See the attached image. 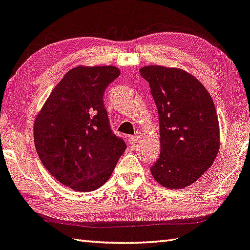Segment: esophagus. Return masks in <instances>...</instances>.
<instances>
[{"label": "esophagus", "instance_id": "34e87169", "mask_svg": "<svg viewBox=\"0 0 250 250\" xmlns=\"http://www.w3.org/2000/svg\"><path fill=\"white\" fill-rule=\"evenodd\" d=\"M139 140V135L135 134V135H130V137L128 138V141L130 142V144H135L138 142Z\"/></svg>", "mask_w": 250, "mask_h": 250}]
</instances>
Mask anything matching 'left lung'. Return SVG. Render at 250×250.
<instances>
[{"label": "left lung", "instance_id": "1", "mask_svg": "<svg viewBox=\"0 0 250 250\" xmlns=\"http://www.w3.org/2000/svg\"><path fill=\"white\" fill-rule=\"evenodd\" d=\"M140 72L160 119L161 154L151 172L164 187L185 188L210 168L219 151L214 103L200 82L183 70L149 65Z\"/></svg>", "mask_w": 250, "mask_h": 250}]
</instances>
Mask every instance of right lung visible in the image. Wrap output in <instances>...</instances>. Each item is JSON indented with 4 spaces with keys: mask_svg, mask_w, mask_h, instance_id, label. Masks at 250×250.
I'll return each instance as SVG.
<instances>
[{
    "mask_svg": "<svg viewBox=\"0 0 250 250\" xmlns=\"http://www.w3.org/2000/svg\"><path fill=\"white\" fill-rule=\"evenodd\" d=\"M120 71L78 66L50 94L34 125L35 146L46 169L76 191L96 190L109 179L125 151L112 132L104 93Z\"/></svg>",
    "mask_w": 250,
    "mask_h": 250,
    "instance_id": "add662e5",
    "label": "right lung"
}]
</instances>
